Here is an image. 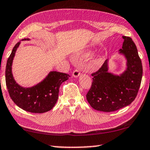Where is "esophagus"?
Listing matches in <instances>:
<instances>
[{"instance_id":"obj_1","label":"esophagus","mask_w":150,"mask_h":150,"mask_svg":"<svg viewBox=\"0 0 150 150\" xmlns=\"http://www.w3.org/2000/svg\"><path fill=\"white\" fill-rule=\"evenodd\" d=\"M80 74H81V73L79 72V71L78 70V69H75V70L73 72V76L75 78H77V77H79Z\"/></svg>"}]
</instances>
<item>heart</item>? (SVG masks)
I'll return each instance as SVG.
<instances>
[{
    "instance_id": "obj_1",
    "label": "heart",
    "mask_w": 150,
    "mask_h": 150,
    "mask_svg": "<svg viewBox=\"0 0 150 150\" xmlns=\"http://www.w3.org/2000/svg\"><path fill=\"white\" fill-rule=\"evenodd\" d=\"M94 53L95 52L92 50H87L81 52L79 55H78L77 59L80 60V61H87V60L91 59V58L94 55ZM102 58H103V54H100L99 56H98L97 58L96 61V64H100L102 60Z\"/></svg>"
}]
</instances>
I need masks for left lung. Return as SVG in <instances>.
<instances>
[{
    "instance_id": "left-lung-1",
    "label": "left lung",
    "mask_w": 150,
    "mask_h": 150,
    "mask_svg": "<svg viewBox=\"0 0 150 150\" xmlns=\"http://www.w3.org/2000/svg\"><path fill=\"white\" fill-rule=\"evenodd\" d=\"M122 48L118 54L123 56L126 68L120 74L109 72V61L93 73V82L86 98L93 109L110 112L131 104L137 95L143 74L142 61L132 39L122 36Z\"/></svg>"
}]
</instances>
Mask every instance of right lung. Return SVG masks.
Wrapping results in <instances>:
<instances>
[{
    "instance_id": "add662e5",
    "label": "right lung",
    "mask_w": 150,
    "mask_h": 150,
    "mask_svg": "<svg viewBox=\"0 0 150 150\" xmlns=\"http://www.w3.org/2000/svg\"><path fill=\"white\" fill-rule=\"evenodd\" d=\"M30 39H22L16 44L7 60L5 71L6 88L11 98L19 108L30 112L44 113L54 106L59 98L60 86L70 75L52 71L42 81L32 87L25 88L18 84L13 75V62L21 42Z\"/></svg>"
}]
</instances>
